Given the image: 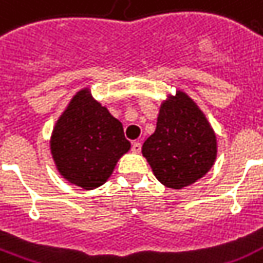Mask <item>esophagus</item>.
I'll list each match as a JSON object with an SVG mask.
<instances>
[{
	"label": "esophagus",
	"mask_w": 263,
	"mask_h": 263,
	"mask_svg": "<svg viewBox=\"0 0 263 263\" xmlns=\"http://www.w3.org/2000/svg\"><path fill=\"white\" fill-rule=\"evenodd\" d=\"M140 150H142V143H140V142H134V143H132V152L140 153Z\"/></svg>",
	"instance_id": "esophagus-1"
}]
</instances>
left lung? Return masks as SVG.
<instances>
[{
  "mask_svg": "<svg viewBox=\"0 0 263 263\" xmlns=\"http://www.w3.org/2000/svg\"><path fill=\"white\" fill-rule=\"evenodd\" d=\"M142 153L161 183L180 190L210 171L217 156L216 134L196 103L177 91L161 105L156 132Z\"/></svg>",
  "mask_w": 263,
  "mask_h": 263,
  "instance_id": "obj_1",
  "label": "left lung"
}]
</instances>
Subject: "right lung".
<instances>
[{
    "mask_svg": "<svg viewBox=\"0 0 263 263\" xmlns=\"http://www.w3.org/2000/svg\"><path fill=\"white\" fill-rule=\"evenodd\" d=\"M129 147L123 124L91 98L87 88L72 98L50 140L59 172L84 190L102 185Z\"/></svg>",
    "mask_w": 263,
    "mask_h": 263,
    "instance_id": "1",
    "label": "right lung"
}]
</instances>
